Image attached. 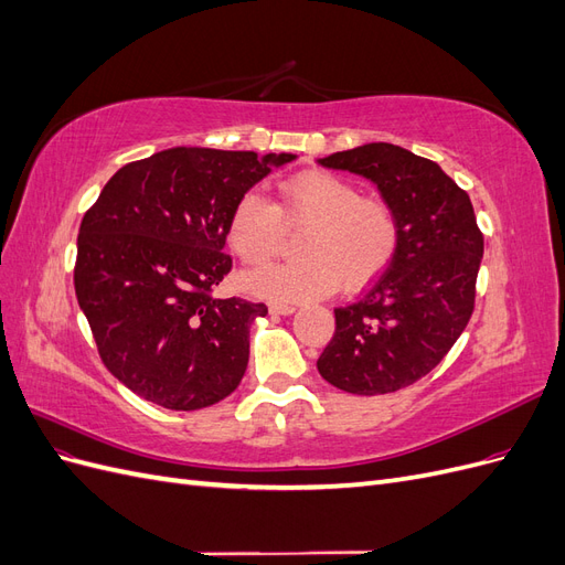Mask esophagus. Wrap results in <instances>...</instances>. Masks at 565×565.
Instances as JSON below:
<instances>
[{"label": "esophagus", "mask_w": 565, "mask_h": 565, "mask_svg": "<svg viewBox=\"0 0 565 565\" xmlns=\"http://www.w3.org/2000/svg\"><path fill=\"white\" fill-rule=\"evenodd\" d=\"M268 309H270V313H276V316H289V313L297 311V306L295 303H282V301H270Z\"/></svg>", "instance_id": "34e87169"}]
</instances>
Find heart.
Returning a JSON list of instances; mask_svg holds the SVG:
<instances>
[{
  "instance_id": "1",
  "label": "heart",
  "mask_w": 565,
  "mask_h": 565,
  "mask_svg": "<svg viewBox=\"0 0 565 565\" xmlns=\"http://www.w3.org/2000/svg\"><path fill=\"white\" fill-rule=\"evenodd\" d=\"M309 224L303 259L247 273V292L273 301H309L332 295L344 280L363 287L396 256L398 216L388 202L365 198L358 185L322 169H306L278 183V202L247 191L235 200L226 241L237 259L262 266L280 249L285 226Z\"/></svg>"
}]
</instances>
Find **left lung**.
Here are the masks:
<instances>
[{
    "instance_id": "left-lung-1",
    "label": "left lung",
    "mask_w": 565,
    "mask_h": 565,
    "mask_svg": "<svg viewBox=\"0 0 565 565\" xmlns=\"http://www.w3.org/2000/svg\"><path fill=\"white\" fill-rule=\"evenodd\" d=\"M361 174L398 216L401 243L365 297L334 309V337L318 372L355 396H380L429 374L473 313L483 233L469 195L443 169L393 143H365L318 160Z\"/></svg>"
}]
</instances>
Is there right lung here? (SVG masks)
Here are the masks:
<instances>
[{"mask_svg":"<svg viewBox=\"0 0 565 565\" xmlns=\"http://www.w3.org/2000/svg\"><path fill=\"white\" fill-rule=\"evenodd\" d=\"M297 156L169 148L125 164L77 235L75 295L104 365L167 409L210 407L241 384L264 303L216 299L235 200Z\"/></svg>","mask_w":565,"mask_h":565,"instance_id":"right-lung-1","label":"right lung"}]
</instances>
